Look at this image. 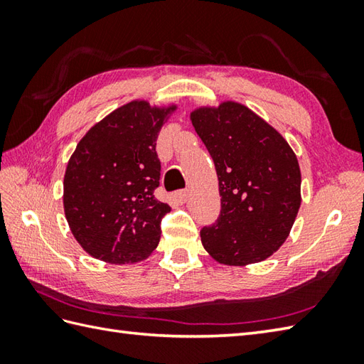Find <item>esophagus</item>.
Here are the masks:
<instances>
[{
	"instance_id": "esophagus-1",
	"label": "esophagus",
	"mask_w": 364,
	"mask_h": 364,
	"mask_svg": "<svg viewBox=\"0 0 364 364\" xmlns=\"http://www.w3.org/2000/svg\"><path fill=\"white\" fill-rule=\"evenodd\" d=\"M173 197H175V200L178 203H184V202H188V198H189V191H176L175 194H173Z\"/></svg>"
}]
</instances>
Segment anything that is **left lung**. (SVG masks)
<instances>
[{
	"mask_svg": "<svg viewBox=\"0 0 364 364\" xmlns=\"http://www.w3.org/2000/svg\"><path fill=\"white\" fill-rule=\"evenodd\" d=\"M219 178L220 214L200 230L211 257L227 266L269 258L286 241L300 208V167L288 142L239 103L191 114Z\"/></svg>",
	"mask_w": 364,
	"mask_h": 364,
	"instance_id": "8db88e82",
	"label": "left lung"
}]
</instances>
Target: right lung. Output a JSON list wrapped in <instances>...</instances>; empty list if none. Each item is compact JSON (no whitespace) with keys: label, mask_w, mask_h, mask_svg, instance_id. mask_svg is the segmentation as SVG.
Masks as SVG:
<instances>
[{"label":"right lung","mask_w":364,"mask_h":364,"mask_svg":"<svg viewBox=\"0 0 364 364\" xmlns=\"http://www.w3.org/2000/svg\"><path fill=\"white\" fill-rule=\"evenodd\" d=\"M133 102L84 136L67 164L64 210L76 241L111 264L145 259L156 249L170 206L154 197L159 186L158 134L173 111Z\"/></svg>","instance_id":"obj_1"}]
</instances>
